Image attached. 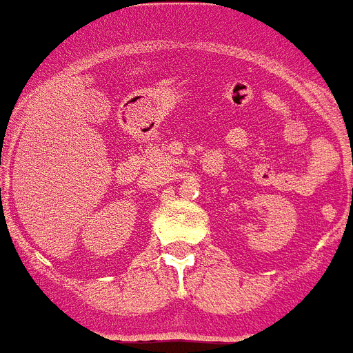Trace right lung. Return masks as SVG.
Listing matches in <instances>:
<instances>
[{"instance_id": "right-lung-1", "label": "right lung", "mask_w": 353, "mask_h": 353, "mask_svg": "<svg viewBox=\"0 0 353 353\" xmlns=\"http://www.w3.org/2000/svg\"><path fill=\"white\" fill-rule=\"evenodd\" d=\"M0 192H1V190H0Z\"/></svg>"}]
</instances>
